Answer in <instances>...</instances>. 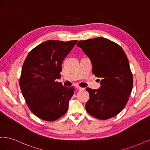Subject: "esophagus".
I'll list each match as a JSON object with an SVG mask.
<instances>
[{
    "label": "esophagus",
    "instance_id": "obj_1",
    "mask_svg": "<svg viewBox=\"0 0 150 150\" xmlns=\"http://www.w3.org/2000/svg\"><path fill=\"white\" fill-rule=\"evenodd\" d=\"M76 88L79 90H84V88L80 87V86H76Z\"/></svg>",
    "mask_w": 150,
    "mask_h": 150
}]
</instances>
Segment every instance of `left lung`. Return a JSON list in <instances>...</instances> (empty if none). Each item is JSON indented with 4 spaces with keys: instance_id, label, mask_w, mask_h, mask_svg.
I'll return each instance as SVG.
<instances>
[{
    "instance_id": "8db88e82",
    "label": "left lung",
    "mask_w": 150,
    "mask_h": 150,
    "mask_svg": "<svg viewBox=\"0 0 150 150\" xmlns=\"http://www.w3.org/2000/svg\"><path fill=\"white\" fill-rule=\"evenodd\" d=\"M77 46L91 61L93 73L100 78V88H88L86 110L99 120H108L123 110L133 85V74L123 49L111 40L98 38L80 40Z\"/></svg>"
}]
</instances>
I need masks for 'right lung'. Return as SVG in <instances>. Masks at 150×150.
<instances>
[{
	"label": "right lung",
	"instance_id": "1",
	"mask_svg": "<svg viewBox=\"0 0 150 150\" xmlns=\"http://www.w3.org/2000/svg\"><path fill=\"white\" fill-rule=\"evenodd\" d=\"M78 40H49L29 52L22 66L20 88L27 105L40 119L55 121L64 116L74 94V87L56 79L61 75L62 62Z\"/></svg>",
	"mask_w": 150,
	"mask_h": 150
}]
</instances>
